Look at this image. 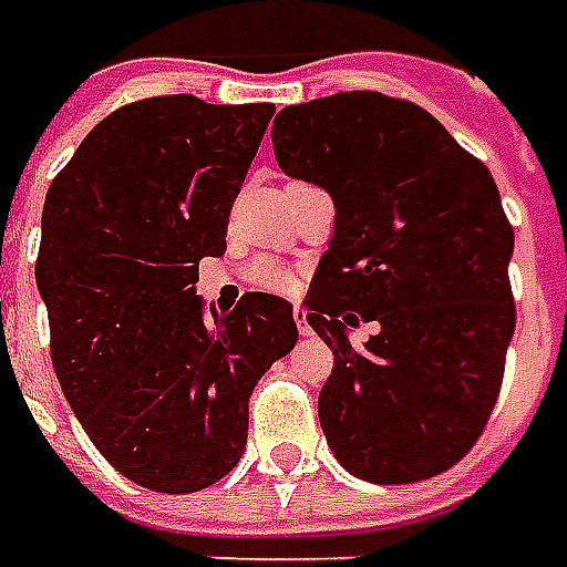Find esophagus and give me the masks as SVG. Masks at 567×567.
I'll return each mask as SVG.
<instances>
[{
    "instance_id": "obj_1",
    "label": "esophagus",
    "mask_w": 567,
    "mask_h": 567,
    "mask_svg": "<svg viewBox=\"0 0 567 567\" xmlns=\"http://www.w3.org/2000/svg\"><path fill=\"white\" fill-rule=\"evenodd\" d=\"M292 320L299 327V336H315V329L308 327V311L305 308H292Z\"/></svg>"
}]
</instances>
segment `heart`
<instances>
[{
    "label": "heart",
    "instance_id": "1",
    "mask_svg": "<svg viewBox=\"0 0 567 567\" xmlns=\"http://www.w3.org/2000/svg\"><path fill=\"white\" fill-rule=\"evenodd\" d=\"M247 277H250L256 287L271 292H292L299 287V275L292 271L290 265L277 262L271 256H259L252 259L250 268H247Z\"/></svg>",
    "mask_w": 567,
    "mask_h": 567
}]
</instances>
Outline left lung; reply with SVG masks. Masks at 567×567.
<instances>
[{"label": "left lung", "mask_w": 567, "mask_h": 567, "mask_svg": "<svg viewBox=\"0 0 567 567\" xmlns=\"http://www.w3.org/2000/svg\"><path fill=\"white\" fill-rule=\"evenodd\" d=\"M280 171L327 188L336 231L305 296L336 354L317 412L357 480L455 467L495 409L516 305L513 226L488 167L409 100L341 91L277 112ZM382 329L354 349L343 323Z\"/></svg>", "instance_id": "1"}]
</instances>
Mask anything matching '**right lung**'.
<instances>
[{
  "label": "right lung",
  "mask_w": 567,
  "mask_h": 567,
  "mask_svg": "<svg viewBox=\"0 0 567 567\" xmlns=\"http://www.w3.org/2000/svg\"><path fill=\"white\" fill-rule=\"evenodd\" d=\"M271 115V103L136 100L48 188L35 287L51 363L100 455L152 492H200L238 464L252 388L299 339L280 296L247 292L213 320L195 296Z\"/></svg>",
  "instance_id": "obj_1"
}]
</instances>
